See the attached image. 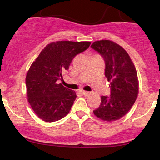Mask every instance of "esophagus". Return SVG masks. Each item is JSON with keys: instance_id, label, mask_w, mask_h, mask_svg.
Listing matches in <instances>:
<instances>
[{"instance_id": "34e87169", "label": "esophagus", "mask_w": 160, "mask_h": 160, "mask_svg": "<svg viewBox=\"0 0 160 160\" xmlns=\"http://www.w3.org/2000/svg\"><path fill=\"white\" fill-rule=\"evenodd\" d=\"M80 92H81V93H82V95H86V96H87V95H89V93H90V92H89L84 91V90H81Z\"/></svg>"}]
</instances>
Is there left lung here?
<instances>
[{"label": "left lung", "instance_id": "left-lung-1", "mask_svg": "<svg viewBox=\"0 0 160 160\" xmlns=\"http://www.w3.org/2000/svg\"><path fill=\"white\" fill-rule=\"evenodd\" d=\"M91 47L105 62L104 74L111 87V95L101 96L100 106L93 112L102 120H117L128 113L137 98L138 80L136 68L127 52L111 40H98Z\"/></svg>", "mask_w": 160, "mask_h": 160}]
</instances>
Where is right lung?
<instances>
[{"label":"right lung","instance_id":"obj_1","mask_svg":"<svg viewBox=\"0 0 160 160\" xmlns=\"http://www.w3.org/2000/svg\"><path fill=\"white\" fill-rule=\"evenodd\" d=\"M90 42L57 41L49 43L31 65L25 78L28 101L45 122L65 117L77 98L74 91L58 83L76 55L89 48Z\"/></svg>","mask_w":160,"mask_h":160}]
</instances>
